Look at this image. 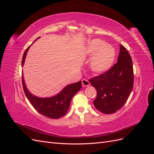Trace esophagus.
Segmentation results:
<instances>
[{"mask_svg": "<svg viewBox=\"0 0 154 154\" xmlns=\"http://www.w3.org/2000/svg\"><path fill=\"white\" fill-rule=\"evenodd\" d=\"M82 85L83 87H87V86H89L90 85V82L87 80H86V79H83L82 80Z\"/></svg>", "mask_w": 154, "mask_h": 154, "instance_id": "obj_1", "label": "esophagus"}]
</instances>
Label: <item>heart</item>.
I'll return each mask as SVG.
<instances>
[{"mask_svg": "<svg viewBox=\"0 0 154 154\" xmlns=\"http://www.w3.org/2000/svg\"><path fill=\"white\" fill-rule=\"evenodd\" d=\"M86 55L92 57L90 62V68L95 74L106 72L112 66L115 60V51L110 45H105L100 40H92L88 43L85 49Z\"/></svg>", "mask_w": 154, "mask_h": 154, "instance_id": "b5f03b06", "label": "heart"}]
</instances>
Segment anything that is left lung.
Returning <instances> with one entry per match:
<instances>
[{
    "mask_svg": "<svg viewBox=\"0 0 154 154\" xmlns=\"http://www.w3.org/2000/svg\"><path fill=\"white\" fill-rule=\"evenodd\" d=\"M89 82L97 91L93 103L97 110L110 114L122 108L134 85L132 60L125 47L120 45L118 62L106 72L90 79Z\"/></svg>",
    "mask_w": 154,
    "mask_h": 154,
    "instance_id": "left-lung-1",
    "label": "left lung"
}]
</instances>
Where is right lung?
Listing matches in <instances>:
<instances>
[{
  "mask_svg": "<svg viewBox=\"0 0 154 154\" xmlns=\"http://www.w3.org/2000/svg\"><path fill=\"white\" fill-rule=\"evenodd\" d=\"M39 38L40 37L36 38V40ZM30 46L26 49L24 55H23L22 67H23V65H24L27 52ZM22 80L25 94L32 106L40 114L51 119L60 118L67 113L69 109L70 103H71L72 97L81 89L82 87V82L79 81L76 83H74L72 84L67 85L58 94L53 97H39L32 95L27 89L25 84L23 75Z\"/></svg>",
  "mask_w": 154,
  "mask_h": 154,
  "instance_id": "obj_1",
  "label": "right lung"
}]
</instances>
